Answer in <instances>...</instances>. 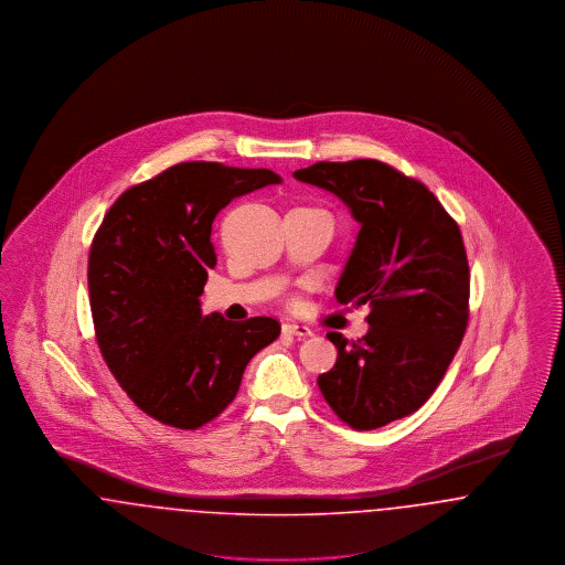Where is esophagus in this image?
<instances>
[{
	"label": "esophagus",
	"mask_w": 565,
	"mask_h": 565,
	"mask_svg": "<svg viewBox=\"0 0 565 565\" xmlns=\"http://www.w3.org/2000/svg\"><path fill=\"white\" fill-rule=\"evenodd\" d=\"M284 332L286 334H292V337H298V339H305V337H311V330L307 328V326H302V323L288 322L284 323Z\"/></svg>",
	"instance_id": "obj_1"
}]
</instances>
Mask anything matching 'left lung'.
<instances>
[{
    "label": "left lung",
    "instance_id": "1",
    "mask_svg": "<svg viewBox=\"0 0 565 565\" xmlns=\"http://www.w3.org/2000/svg\"><path fill=\"white\" fill-rule=\"evenodd\" d=\"M296 180L334 192L360 222L337 300L371 305L369 332L337 345L318 376L326 403L353 430H376L426 403L468 326L470 270L456 220L419 180L387 162H316Z\"/></svg>",
    "mask_w": 565,
    "mask_h": 565
}]
</instances>
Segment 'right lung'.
Listing matches in <instances>:
<instances>
[{"label": "right lung", "instance_id": "obj_1", "mask_svg": "<svg viewBox=\"0 0 565 565\" xmlns=\"http://www.w3.org/2000/svg\"><path fill=\"white\" fill-rule=\"evenodd\" d=\"M281 178L222 162L173 164L125 190L88 254V298L109 373L146 415L196 430L235 401L247 362L270 345L275 318L203 316L215 267L212 222L235 196Z\"/></svg>", "mask_w": 565, "mask_h": 565}]
</instances>
